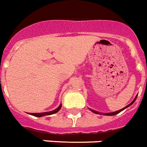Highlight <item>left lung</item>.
Masks as SVG:
<instances>
[{
	"mask_svg": "<svg viewBox=\"0 0 147 147\" xmlns=\"http://www.w3.org/2000/svg\"><path fill=\"white\" fill-rule=\"evenodd\" d=\"M137 96H136V97H135V98H134V101H133V102H132L130 103V104H129L128 105H127L126 107H124V109H121V110H119V111H114V112H111V113H106V114H104V115H117V114L120 113L121 111H123V110H124V109H126V108H127V107H129V106H130V105H132V104H133V103L134 102H135V100H136V98H137ZM91 111H92V112H94V113H96V114H100V115H103L102 113H99V112H98V111H94V110H91Z\"/></svg>",
	"mask_w": 147,
	"mask_h": 147,
	"instance_id": "left-lung-1",
	"label": "left lung"
}]
</instances>
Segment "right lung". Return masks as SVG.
Masks as SVG:
<instances>
[{"instance_id": "add662e5", "label": "right lung", "mask_w": 147, "mask_h": 147, "mask_svg": "<svg viewBox=\"0 0 147 147\" xmlns=\"http://www.w3.org/2000/svg\"><path fill=\"white\" fill-rule=\"evenodd\" d=\"M61 104L59 105V107L57 109H56L55 110H53V111H49V112H42V113H31L30 115L33 116H36V117H42V116L50 115H52V114H55L56 112H57L61 109Z\"/></svg>"}]
</instances>
